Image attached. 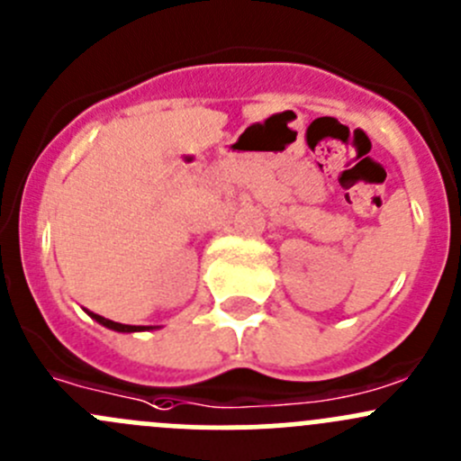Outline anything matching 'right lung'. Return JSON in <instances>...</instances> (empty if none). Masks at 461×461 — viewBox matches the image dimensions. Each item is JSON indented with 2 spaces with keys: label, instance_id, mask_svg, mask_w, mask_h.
<instances>
[{
  "label": "right lung",
  "instance_id": "add662e5",
  "mask_svg": "<svg viewBox=\"0 0 461 461\" xmlns=\"http://www.w3.org/2000/svg\"><path fill=\"white\" fill-rule=\"evenodd\" d=\"M88 317L95 319L97 323H102V325H104V328L115 330V332H140V330H151V328H147V325H124V323H115V321L104 319V317H100V314H93V312H88Z\"/></svg>",
  "mask_w": 461,
  "mask_h": 461
}]
</instances>
